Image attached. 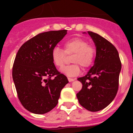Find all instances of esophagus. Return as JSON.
Segmentation results:
<instances>
[{
	"mask_svg": "<svg viewBox=\"0 0 133 133\" xmlns=\"http://www.w3.org/2000/svg\"><path fill=\"white\" fill-rule=\"evenodd\" d=\"M68 81H69V82H73L75 80L74 78H69V77H68Z\"/></svg>",
	"mask_w": 133,
	"mask_h": 133,
	"instance_id": "1",
	"label": "esophagus"
}]
</instances>
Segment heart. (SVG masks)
<instances>
[{
	"mask_svg": "<svg viewBox=\"0 0 133 133\" xmlns=\"http://www.w3.org/2000/svg\"><path fill=\"white\" fill-rule=\"evenodd\" d=\"M96 55V48L92 44H89L86 39L82 38H71L64 44V50L55 47L51 51V58L57 68L62 69L66 63L68 57L74 64L65 67L62 70L68 76H75L80 72V66L84 69L89 68L93 63Z\"/></svg>",
	"mask_w": 133,
	"mask_h": 133,
	"instance_id": "heart-1",
	"label": "heart"
}]
</instances>
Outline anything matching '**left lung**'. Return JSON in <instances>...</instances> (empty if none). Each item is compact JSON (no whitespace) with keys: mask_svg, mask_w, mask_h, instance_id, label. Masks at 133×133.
I'll return each instance as SVG.
<instances>
[{"mask_svg":"<svg viewBox=\"0 0 133 133\" xmlns=\"http://www.w3.org/2000/svg\"><path fill=\"white\" fill-rule=\"evenodd\" d=\"M88 33L96 47V58L88 74L77 79L82 88L76 96L82 106L96 112L106 108L116 96L122 63L113 44L97 33Z\"/></svg>","mask_w":133,"mask_h":133,"instance_id":"obj_1","label":"left lung"}]
</instances>
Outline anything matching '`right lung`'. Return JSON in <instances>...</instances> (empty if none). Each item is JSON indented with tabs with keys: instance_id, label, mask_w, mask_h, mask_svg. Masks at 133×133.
<instances>
[{
	"instance_id": "right-lung-1",
	"label": "right lung",
	"mask_w": 133,
	"mask_h": 133,
	"mask_svg": "<svg viewBox=\"0 0 133 133\" xmlns=\"http://www.w3.org/2000/svg\"><path fill=\"white\" fill-rule=\"evenodd\" d=\"M67 30L38 33L25 42L16 55L12 70L18 98L24 108L45 114L57 105L68 78L56 68L51 51Z\"/></svg>"
}]
</instances>
